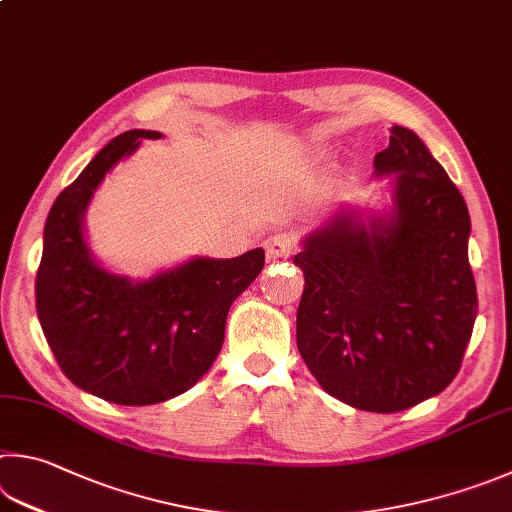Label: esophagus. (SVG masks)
Returning a JSON list of instances; mask_svg holds the SVG:
<instances>
[{
	"instance_id": "obj_1",
	"label": "esophagus",
	"mask_w": 512,
	"mask_h": 512,
	"mask_svg": "<svg viewBox=\"0 0 512 512\" xmlns=\"http://www.w3.org/2000/svg\"><path fill=\"white\" fill-rule=\"evenodd\" d=\"M266 253L271 259H286L297 253V241L291 232H275V235L266 239Z\"/></svg>"
}]
</instances>
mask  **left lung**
<instances>
[{"instance_id":"8db88e82","label":"left lung","mask_w":512,"mask_h":512,"mask_svg":"<svg viewBox=\"0 0 512 512\" xmlns=\"http://www.w3.org/2000/svg\"><path fill=\"white\" fill-rule=\"evenodd\" d=\"M378 174L396 172L394 215H340L304 241L297 349L324 392L392 414L459 374L477 318L470 215L421 138L394 127Z\"/></svg>"}]
</instances>
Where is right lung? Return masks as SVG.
I'll list each match as a JSON object with an SVG mask.
<instances>
[{
  "label": "right lung",
  "mask_w": 512,
  "mask_h": 512,
  "mask_svg": "<svg viewBox=\"0 0 512 512\" xmlns=\"http://www.w3.org/2000/svg\"><path fill=\"white\" fill-rule=\"evenodd\" d=\"M159 132L129 129L96 154L46 217L35 309L55 360L73 385L118 405L183 394L224 345L230 304L262 273L264 248L235 259H192L132 284L91 259L82 212L111 165Z\"/></svg>",
  "instance_id": "add662e5"
}]
</instances>
